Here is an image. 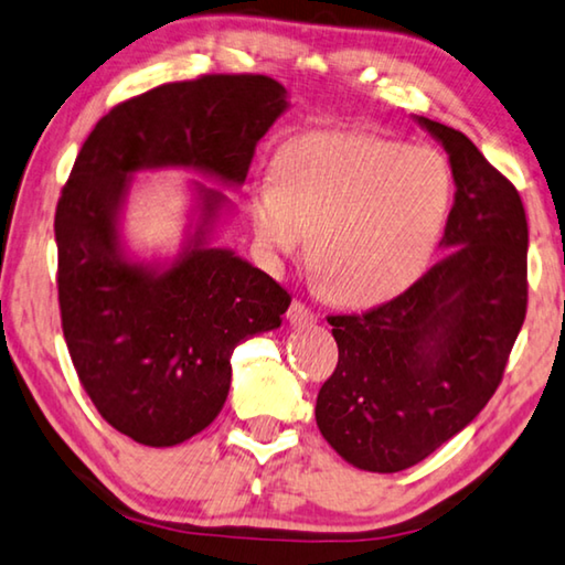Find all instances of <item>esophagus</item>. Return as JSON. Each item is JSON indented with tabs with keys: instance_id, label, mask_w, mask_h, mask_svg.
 Segmentation results:
<instances>
[{
	"instance_id": "1",
	"label": "esophagus",
	"mask_w": 565,
	"mask_h": 565,
	"mask_svg": "<svg viewBox=\"0 0 565 565\" xmlns=\"http://www.w3.org/2000/svg\"><path fill=\"white\" fill-rule=\"evenodd\" d=\"M288 320L292 328H306V326H312L318 320L316 312H312L306 302L300 300H292V306L288 308Z\"/></svg>"
}]
</instances>
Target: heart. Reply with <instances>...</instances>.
I'll use <instances>...</instances> for the list:
<instances>
[{"label": "heart", "instance_id": "b5f03b06", "mask_svg": "<svg viewBox=\"0 0 565 565\" xmlns=\"http://www.w3.org/2000/svg\"><path fill=\"white\" fill-rule=\"evenodd\" d=\"M455 204V173L434 149L361 131H312L273 156L247 192L255 237L273 257L306 247L338 302L392 300L427 270Z\"/></svg>", "mask_w": 565, "mask_h": 565}]
</instances>
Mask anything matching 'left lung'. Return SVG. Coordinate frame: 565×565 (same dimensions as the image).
Here are the masks:
<instances>
[{
  "mask_svg": "<svg viewBox=\"0 0 565 565\" xmlns=\"http://www.w3.org/2000/svg\"><path fill=\"white\" fill-rule=\"evenodd\" d=\"M449 156L455 204L447 257L398 298L331 316L338 366L316 422L345 462L406 470L484 409L527 306V222L518 189L465 134L414 116Z\"/></svg>",
  "mask_w": 565,
  "mask_h": 565,
  "instance_id": "obj_1",
  "label": "left lung"
}]
</instances>
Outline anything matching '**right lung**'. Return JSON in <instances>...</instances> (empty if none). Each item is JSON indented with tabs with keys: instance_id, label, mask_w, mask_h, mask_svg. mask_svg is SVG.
<instances>
[{
	"instance_id": "1",
	"label": "right lung",
	"mask_w": 565,
	"mask_h": 565,
	"mask_svg": "<svg viewBox=\"0 0 565 565\" xmlns=\"http://www.w3.org/2000/svg\"><path fill=\"white\" fill-rule=\"evenodd\" d=\"M288 108L267 75H204L120 103L77 153L55 212L63 333L95 409L138 445L173 447L210 427L234 349L280 328L290 295L214 245L234 204L196 179L179 253L136 255L124 234L136 173L181 169L239 189Z\"/></svg>"
}]
</instances>
